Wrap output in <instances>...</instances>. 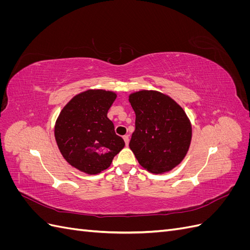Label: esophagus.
<instances>
[{
  "mask_svg": "<svg viewBox=\"0 0 250 250\" xmlns=\"http://www.w3.org/2000/svg\"><path fill=\"white\" fill-rule=\"evenodd\" d=\"M123 139H124V141H125L126 146H128V144H129V135H124Z\"/></svg>",
  "mask_w": 250,
  "mask_h": 250,
  "instance_id": "obj_1",
  "label": "esophagus"
}]
</instances>
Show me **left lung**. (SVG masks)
<instances>
[{"mask_svg":"<svg viewBox=\"0 0 250 250\" xmlns=\"http://www.w3.org/2000/svg\"><path fill=\"white\" fill-rule=\"evenodd\" d=\"M135 112V130L129 147L144 169L154 174L171 171L190 148L192 125L172 98L156 90L129 95Z\"/></svg>","mask_w":250,"mask_h":250,"instance_id":"1","label":"left lung"}]
</instances>
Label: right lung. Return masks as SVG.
<instances>
[{
  "label": "right lung",
  "mask_w": 250,
  "mask_h": 250,
  "mask_svg": "<svg viewBox=\"0 0 250 250\" xmlns=\"http://www.w3.org/2000/svg\"><path fill=\"white\" fill-rule=\"evenodd\" d=\"M117 94L87 89L69 101L55 123V140L60 153L72 167L89 175L107 169L125 146L115 132L107 112Z\"/></svg>",
  "instance_id": "1"
}]
</instances>
